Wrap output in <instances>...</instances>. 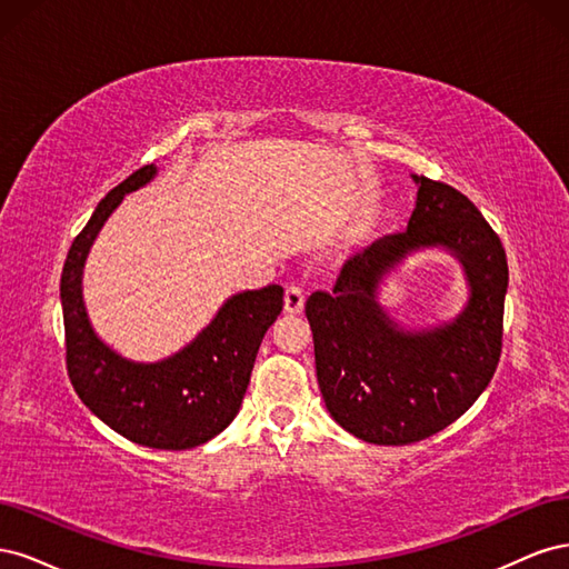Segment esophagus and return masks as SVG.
I'll list each match as a JSON object with an SVG mask.
<instances>
[{
  "mask_svg": "<svg viewBox=\"0 0 569 569\" xmlns=\"http://www.w3.org/2000/svg\"><path fill=\"white\" fill-rule=\"evenodd\" d=\"M303 301H306V295H303L301 287H295V284L287 287V291H284V311L287 313H291V316L301 313Z\"/></svg>",
  "mask_w": 569,
  "mask_h": 569,
  "instance_id": "obj_1",
  "label": "esophagus"
}]
</instances>
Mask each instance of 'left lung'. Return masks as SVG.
Instances as JSON below:
<instances>
[{"label":"left lung","mask_w":569,"mask_h":569,"mask_svg":"<svg viewBox=\"0 0 569 569\" xmlns=\"http://www.w3.org/2000/svg\"><path fill=\"white\" fill-rule=\"evenodd\" d=\"M408 228L343 263L330 291L306 301L316 372L330 416L353 437L406 446L441 432L485 391L501 358L508 261L501 239L458 189L412 176ZM451 252L469 301L451 321L406 331L379 303V287L408 254Z\"/></svg>","instance_id":"left-lung-1"}]
</instances>
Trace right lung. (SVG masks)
<instances>
[{
    "label": "right lung",
    "mask_w": 569,
    "mask_h": 569,
    "mask_svg": "<svg viewBox=\"0 0 569 569\" xmlns=\"http://www.w3.org/2000/svg\"><path fill=\"white\" fill-rule=\"evenodd\" d=\"M144 166L99 201L61 272L66 366L80 401L113 432L147 449L184 451L226 429L242 406L253 360L282 311L284 289L268 284L232 295L213 320L173 356L140 363L113 351L90 322L82 270L97 234L126 194L157 178Z\"/></svg>",
    "instance_id": "1"
}]
</instances>
